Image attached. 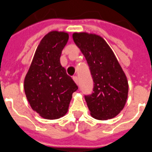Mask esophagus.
Segmentation results:
<instances>
[{"label":"esophagus","mask_w":152,"mask_h":152,"mask_svg":"<svg viewBox=\"0 0 152 152\" xmlns=\"http://www.w3.org/2000/svg\"><path fill=\"white\" fill-rule=\"evenodd\" d=\"M73 79H74V81L77 84H78V78L77 76H74V77H73Z\"/></svg>","instance_id":"esophagus-1"}]
</instances>
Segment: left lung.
<instances>
[{"mask_svg": "<svg viewBox=\"0 0 152 152\" xmlns=\"http://www.w3.org/2000/svg\"><path fill=\"white\" fill-rule=\"evenodd\" d=\"M73 39L86 58L93 79V92L84 96L91 115L101 120L112 119L127 101L129 84L125 74L102 37L75 33Z\"/></svg>", "mask_w": 152, "mask_h": 152, "instance_id": "1", "label": "left lung"}]
</instances>
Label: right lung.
I'll return each mask as SVG.
<instances>
[{"label":"right lung","mask_w":152,"mask_h":152,"mask_svg":"<svg viewBox=\"0 0 152 152\" xmlns=\"http://www.w3.org/2000/svg\"><path fill=\"white\" fill-rule=\"evenodd\" d=\"M69 34L52 31L40 42L24 79V91L34 111L47 119H59L68 111L78 86L60 61Z\"/></svg>","instance_id":"obj_1"}]
</instances>
